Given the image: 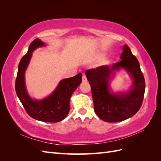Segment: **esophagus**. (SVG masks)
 <instances>
[{"mask_svg": "<svg viewBox=\"0 0 161 161\" xmlns=\"http://www.w3.org/2000/svg\"><path fill=\"white\" fill-rule=\"evenodd\" d=\"M82 82H86V81H87L86 75H82Z\"/></svg>", "mask_w": 161, "mask_h": 161, "instance_id": "1", "label": "esophagus"}]
</instances>
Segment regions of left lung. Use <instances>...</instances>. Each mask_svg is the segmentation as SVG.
Listing matches in <instances>:
<instances>
[{"instance_id": "8db88e82", "label": "left lung", "mask_w": 161, "mask_h": 161, "mask_svg": "<svg viewBox=\"0 0 161 161\" xmlns=\"http://www.w3.org/2000/svg\"><path fill=\"white\" fill-rule=\"evenodd\" d=\"M122 50L121 60L111 67L101 66L85 72L91 85L94 110L100 119L107 122H119L132 117L141 108L144 99L145 80L139 62L128 46L124 45ZM121 67L133 77V87L128 93L111 94L108 91L110 74Z\"/></svg>"}]
</instances>
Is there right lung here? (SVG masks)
<instances>
[{"label":"right lung","mask_w":161,"mask_h":161,"mask_svg":"<svg viewBox=\"0 0 161 161\" xmlns=\"http://www.w3.org/2000/svg\"><path fill=\"white\" fill-rule=\"evenodd\" d=\"M44 46L39 39L30 45L27 53L21 59L15 80L16 93L27 114L33 119L44 122L56 123L64 119L70 110V99L72 92L82 82V74L63 79L53 93L42 101L31 99L25 86V71L31 59L32 52L37 47Z\"/></svg>","instance_id":"add662e5"}]
</instances>
